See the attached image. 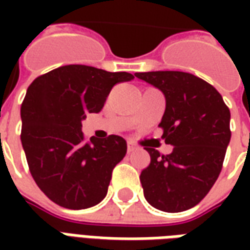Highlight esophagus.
I'll use <instances>...</instances> for the list:
<instances>
[{
  "instance_id": "obj_1",
  "label": "esophagus",
  "mask_w": 250,
  "mask_h": 250,
  "mask_svg": "<svg viewBox=\"0 0 250 250\" xmlns=\"http://www.w3.org/2000/svg\"><path fill=\"white\" fill-rule=\"evenodd\" d=\"M136 148H138V146H136L134 142H127V151L132 152L135 151Z\"/></svg>"
}]
</instances>
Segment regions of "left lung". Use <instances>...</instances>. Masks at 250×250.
<instances>
[{"label":"left lung","mask_w":250,"mask_h":250,"mask_svg":"<svg viewBox=\"0 0 250 250\" xmlns=\"http://www.w3.org/2000/svg\"><path fill=\"white\" fill-rule=\"evenodd\" d=\"M166 98L159 127L174 146L168 155L146 147L150 165L141 174L147 202L178 213L199 204L218 178L230 142V111L211 84L188 72H139Z\"/></svg>","instance_id":"8db88e82"}]
</instances>
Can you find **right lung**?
I'll return each mask as SVG.
<instances>
[{"label":"right lung","mask_w":250,"mask_h":250,"mask_svg":"<svg viewBox=\"0 0 250 250\" xmlns=\"http://www.w3.org/2000/svg\"><path fill=\"white\" fill-rule=\"evenodd\" d=\"M132 79L128 72L71 64L36 77L28 87L21 143L35 182L55 204L87 209L107 195L127 143L118 135L85 142L82 120L102 111L115 84Z\"/></svg>","instance_id":"right-lung-1"}]
</instances>
